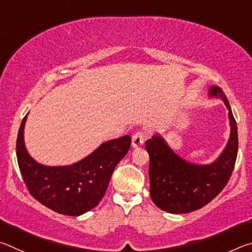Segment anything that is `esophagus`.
Wrapping results in <instances>:
<instances>
[{
	"mask_svg": "<svg viewBox=\"0 0 252 252\" xmlns=\"http://www.w3.org/2000/svg\"><path fill=\"white\" fill-rule=\"evenodd\" d=\"M144 140H146V135H144L143 132H135V133L132 135V147L133 148H139L141 147L144 143Z\"/></svg>",
	"mask_w": 252,
	"mask_h": 252,
	"instance_id": "34e87169",
	"label": "esophagus"
}]
</instances>
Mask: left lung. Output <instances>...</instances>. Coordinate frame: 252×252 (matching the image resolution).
<instances>
[{
  "instance_id": "1",
  "label": "left lung",
  "mask_w": 252,
  "mask_h": 252,
  "mask_svg": "<svg viewBox=\"0 0 252 252\" xmlns=\"http://www.w3.org/2000/svg\"><path fill=\"white\" fill-rule=\"evenodd\" d=\"M209 95L224 102L231 126L227 146L215 162L202 165L183 160L159 134L146 141V150L150 156V195L161 210L170 213L198 210L215 199L231 177L238 153L237 123L227 96L219 87L212 85Z\"/></svg>"
}]
</instances>
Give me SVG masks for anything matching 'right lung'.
I'll return each mask as SVG.
<instances>
[{"label": "right lung", "instance_id": "add662e5", "mask_svg": "<svg viewBox=\"0 0 252 252\" xmlns=\"http://www.w3.org/2000/svg\"><path fill=\"white\" fill-rule=\"evenodd\" d=\"M25 116L16 140V157L29 192L43 206L65 216H80L95 208L108 189L114 168L127 153L130 135L110 140L71 165L48 167L29 155L24 144Z\"/></svg>", "mask_w": 252, "mask_h": 252}]
</instances>
